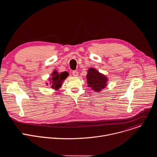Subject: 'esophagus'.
I'll return each instance as SVG.
<instances>
[{
	"label": "esophagus",
	"mask_w": 157,
	"mask_h": 157,
	"mask_svg": "<svg viewBox=\"0 0 157 157\" xmlns=\"http://www.w3.org/2000/svg\"><path fill=\"white\" fill-rule=\"evenodd\" d=\"M72 73H73V75L74 76H78V72L77 71H73L72 72Z\"/></svg>",
	"instance_id": "obj_1"
}]
</instances>
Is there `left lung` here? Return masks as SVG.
Returning a JSON list of instances; mask_svg holds the SVG:
<instances>
[{
  "instance_id": "8db88e82",
  "label": "left lung",
  "mask_w": 157,
  "mask_h": 157,
  "mask_svg": "<svg viewBox=\"0 0 157 157\" xmlns=\"http://www.w3.org/2000/svg\"><path fill=\"white\" fill-rule=\"evenodd\" d=\"M86 78L88 86L91 87L96 92H99L106 86L107 78L94 68L89 69Z\"/></svg>"
}]
</instances>
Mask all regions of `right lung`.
<instances>
[{"label":"right lung","instance_id":"1","mask_svg":"<svg viewBox=\"0 0 157 157\" xmlns=\"http://www.w3.org/2000/svg\"><path fill=\"white\" fill-rule=\"evenodd\" d=\"M68 76V73L67 72H62L58 73L56 70H55L52 74V76L50 78V83L52 88L58 89L61 86L64 79H65Z\"/></svg>","mask_w":157,"mask_h":157}]
</instances>
